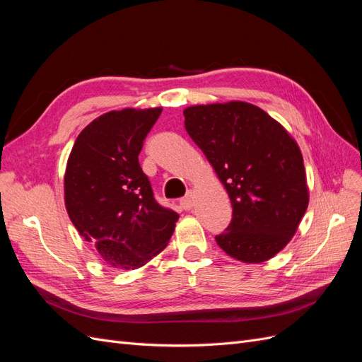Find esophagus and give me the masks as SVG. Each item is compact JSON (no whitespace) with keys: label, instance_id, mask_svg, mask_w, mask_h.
Listing matches in <instances>:
<instances>
[{"label":"esophagus","instance_id":"esophagus-1","mask_svg":"<svg viewBox=\"0 0 362 362\" xmlns=\"http://www.w3.org/2000/svg\"><path fill=\"white\" fill-rule=\"evenodd\" d=\"M180 205L182 210H192V206L194 205V193L190 190L187 194L184 196V198H181Z\"/></svg>","mask_w":362,"mask_h":362}]
</instances>
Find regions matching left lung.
<instances>
[{
  "instance_id": "left-lung-1",
  "label": "left lung",
  "mask_w": 362,
  "mask_h": 362,
  "mask_svg": "<svg viewBox=\"0 0 362 362\" xmlns=\"http://www.w3.org/2000/svg\"><path fill=\"white\" fill-rule=\"evenodd\" d=\"M184 117L231 199V223L216 235L217 245L243 262L275 257L308 206L298 144L264 110L242 101L193 105Z\"/></svg>"
}]
</instances>
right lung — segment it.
I'll use <instances>...</instances> for the list:
<instances>
[{"instance_id": "obj_1", "label": "right lung", "mask_w": 362, "mask_h": 362, "mask_svg": "<svg viewBox=\"0 0 362 362\" xmlns=\"http://www.w3.org/2000/svg\"><path fill=\"white\" fill-rule=\"evenodd\" d=\"M161 108L108 112L76 137L64 202L80 235L117 269H137L166 247L178 213L157 202L139 163Z\"/></svg>"}]
</instances>
